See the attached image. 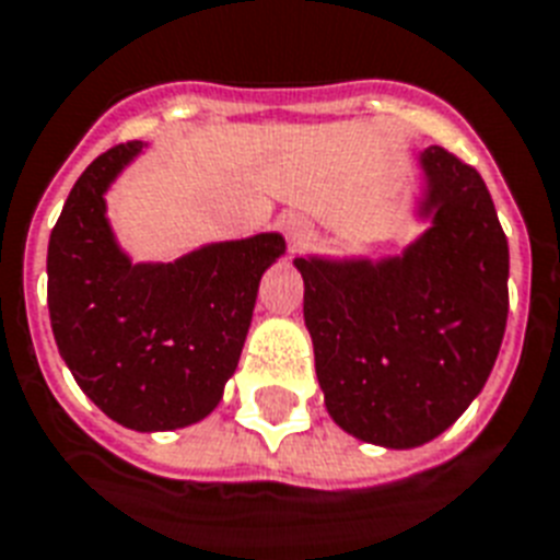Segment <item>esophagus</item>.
I'll return each instance as SVG.
<instances>
[{"label":"esophagus","mask_w":560,"mask_h":560,"mask_svg":"<svg viewBox=\"0 0 560 560\" xmlns=\"http://www.w3.org/2000/svg\"><path fill=\"white\" fill-rule=\"evenodd\" d=\"M283 231L292 248H303V245L312 243V236H315V228H312V222H308L303 213H289V217L283 219Z\"/></svg>","instance_id":"1"}]
</instances>
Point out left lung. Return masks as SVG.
I'll use <instances>...</instances> for the list:
<instances>
[{
	"instance_id": "obj_1",
	"label": "left lung",
	"mask_w": 560,
	"mask_h": 560,
	"mask_svg": "<svg viewBox=\"0 0 560 560\" xmlns=\"http://www.w3.org/2000/svg\"><path fill=\"white\" fill-rule=\"evenodd\" d=\"M433 228L405 257L294 259L326 410L387 448L440 436L498 361L509 315V243L489 187L445 147L422 155Z\"/></svg>"
}]
</instances>
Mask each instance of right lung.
Returning a JSON list of instances; mask_svg holds the SVG:
<instances>
[{
    "label": "right lung",
    "mask_w": 560,
    "mask_h": 560,
    "mask_svg": "<svg viewBox=\"0 0 560 560\" xmlns=\"http://www.w3.org/2000/svg\"><path fill=\"white\" fill-rule=\"evenodd\" d=\"M141 147L115 144L71 187L48 240V315L62 361L103 413L132 431H173L222 399L283 236L132 266L109 234L103 190Z\"/></svg>",
    "instance_id": "obj_1"
}]
</instances>
